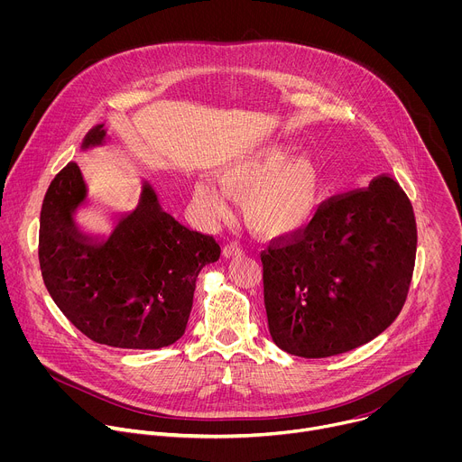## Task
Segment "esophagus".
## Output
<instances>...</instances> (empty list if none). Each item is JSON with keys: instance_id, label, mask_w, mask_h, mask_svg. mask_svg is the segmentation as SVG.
I'll return each mask as SVG.
<instances>
[{"instance_id": "obj_1", "label": "esophagus", "mask_w": 462, "mask_h": 462, "mask_svg": "<svg viewBox=\"0 0 462 462\" xmlns=\"http://www.w3.org/2000/svg\"><path fill=\"white\" fill-rule=\"evenodd\" d=\"M223 254H225V257H228V259H232V257H241V255H245V248H243L241 243H236V241H234V243L225 245Z\"/></svg>"}]
</instances>
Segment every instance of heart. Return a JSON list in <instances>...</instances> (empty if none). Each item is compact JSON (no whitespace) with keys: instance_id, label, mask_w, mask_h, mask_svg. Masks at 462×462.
Segmentation results:
<instances>
[{"instance_id":"obj_1","label":"heart","mask_w":462,"mask_h":462,"mask_svg":"<svg viewBox=\"0 0 462 462\" xmlns=\"http://www.w3.org/2000/svg\"><path fill=\"white\" fill-rule=\"evenodd\" d=\"M223 186L241 195L246 223L269 236H285L303 228L319 205L321 175L318 164L305 155H291L280 146L252 148L217 168ZM195 201L212 217L228 212L225 193L210 180L193 186Z\"/></svg>"}]
</instances>
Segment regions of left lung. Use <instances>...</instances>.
Wrapping results in <instances>:
<instances>
[{
    "mask_svg": "<svg viewBox=\"0 0 462 462\" xmlns=\"http://www.w3.org/2000/svg\"><path fill=\"white\" fill-rule=\"evenodd\" d=\"M415 254V214L397 180L331 197L305 230L261 254L274 344L327 358L371 342L402 310Z\"/></svg>",
    "mask_w": 462,
    "mask_h": 462,
    "instance_id": "left-lung-1",
    "label": "left lung"
}]
</instances>
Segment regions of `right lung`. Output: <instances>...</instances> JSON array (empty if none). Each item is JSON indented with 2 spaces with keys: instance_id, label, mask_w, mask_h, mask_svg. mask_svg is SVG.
Here are the masks:
<instances>
[{
  "instance_id": "obj_1",
  "label": "right lung",
  "mask_w": 462,
  "mask_h": 462,
  "mask_svg": "<svg viewBox=\"0 0 462 462\" xmlns=\"http://www.w3.org/2000/svg\"><path fill=\"white\" fill-rule=\"evenodd\" d=\"M107 141L98 124L80 148L89 152ZM88 201L84 175L69 162L52 179L40 214V269L51 298L97 344L171 346L184 335L195 280L219 259V245L170 216L146 179L139 205L113 212L107 234H89L77 223Z\"/></svg>"
}]
</instances>
